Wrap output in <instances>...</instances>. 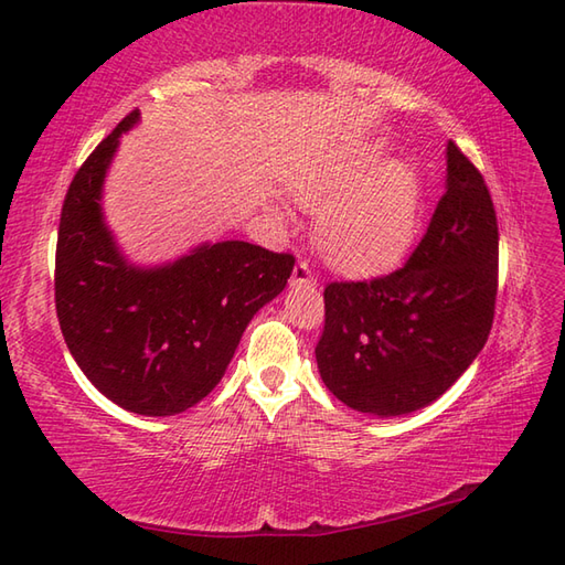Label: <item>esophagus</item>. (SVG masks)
Instances as JSON below:
<instances>
[{"label": "esophagus", "instance_id": "obj_1", "mask_svg": "<svg viewBox=\"0 0 565 565\" xmlns=\"http://www.w3.org/2000/svg\"><path fill=\"white\" fill-rule=\"evenodd\" d=\"M290 282H292V285H316V278H313V273H311L307 260H297V266H295V270H292Z\"/></svg>", "mask_w": 565, "mask_h": 565}]
</instances>
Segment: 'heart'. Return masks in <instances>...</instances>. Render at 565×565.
<instances>
[{
  "mask_svg": "<svg viewBox=\"0 0 565 565\" xmlns=\"http://www.w3.org/2000/svg\"><path fill=\"white\" fill-rule=\"evenodd\" d=\"M379 146H354L292 179V196L319 211L316 244L330 266L371 275L395 264L417 235L422 184L403 160Z\"/></svg>",
  "mask_w": 565,
  "mask_h": 565,
  "instance_id": "1",
  "label": "heart"
}]
</instances>
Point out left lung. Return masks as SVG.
Here are the masks:
<instances>
[{
	"instance_id": "8db88e82",
	"label": "left lung",
	"mask_w": 565,
	"mask_h": 565,
	"mask_svg": "<svg viewBox=\"0 0 565 565\" xmlns=\"http://www.w3.org/2000/svg\"><path fill=\"white\" fill-rule=\"evenodd\" d=\"M446 194L407 264L330 282L316 345L326 388L376 417L431 405L484 348L499 287L497 211L475 164L446 146Z\"/></svg>"
}]
</instances>
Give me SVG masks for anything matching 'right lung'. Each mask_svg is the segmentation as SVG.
Here are the masks:
<instances>
[{
    "mask_svg": "<svg viewBox=\"0 0 565 565\" xmlns=\"http://www.w3.org/2000/svg\"><path fill=\"white\" fill-rule=\"evenodd\" d=\"M134 109L81 164L60 217L54 301L68 352L107 401L143 417L179 415L209 395L254 313L278 297L290 254L203 242L170 264L136 266L103 215V186Z\"/></svg>",
    "mask_w": 565,
    "mask_h": 565,
    "instance_id": "1",
    "label": "right lung"
}]
</instances>
